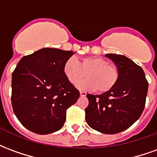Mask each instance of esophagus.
Masks as SVG:
<instances>
[{"instance_id": "1", "label": "esophagus", "mask_w": 157, "mask_h": 157, "mask_svg": "<svg viewBox=\"0 0 157 157\" xmlns=\"http://www.w3.org/2000/svg\"><path fill=\"white\" fill-rule=\"evenodd\" d=\"M80 95H81V97H86V92H80Z\"/></svg>"}]
</instances>
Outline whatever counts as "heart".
Returning <instances> with one entry per match:
<instances>
[{
    "instance_id": "1",
    "label": "heart",
    "mask_w": 157,
    "mask_h": 157,
    "mask_svg": "<svg viewBox=\"0 0 157 157\" xmlns=\"http://www.w3.org/2000/svg\"><path fill=\"white\" fill-rule=\"evenodd\" d=\"M64 75L73 85L86 77L85 82L79 83L81 90H97L104 93L112 90L118 82L119 73L115 65L102 57L89 56L77 60L74 57L67 59L63 65Z\"/></svg>"
}]
</instances>
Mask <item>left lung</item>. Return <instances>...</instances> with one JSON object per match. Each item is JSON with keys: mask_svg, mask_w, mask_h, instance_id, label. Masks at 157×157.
Masks as SVG:
<instances>
[{"mask_svg": "<svg viewBox=\"0 0 157 157\" xmlns=\"http://www.w3.org/2000/svg\"><path fill=\"white\" fill-rule=\"evenodd\" d=\"M118 68L119 77L115 86L101 95L87 94L86 121L97 131L117 134L129 128L144 110L148 91L145 72L126 56L107 54Z\"/></svg>", "mask_w": 157, "mask_h": 157, "instance_id": "left-lung-1", "label": "left lung"}]
</instances>
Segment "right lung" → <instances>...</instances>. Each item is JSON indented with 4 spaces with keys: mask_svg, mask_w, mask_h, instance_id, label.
Masks as SVG:
<instances>
[{
    "mask_svg": "<svg viewBox=\"0 0 157 157\" xmlns=\"http://www.w3.org/2000/svg\"><path fill=\"white\" fill-rule=\"evenodd\" d=\"M73 55V51L41 48L23 56L12 72V109L30 131L47 135L63 127L66 109L80 97L63 72L64 63Z\"/></svg>",
    "mask_w": 157,
    "mask_h": 157,
    "instance_id": "right-lung-1",
    "label": "right lung"
}]
</instances>
